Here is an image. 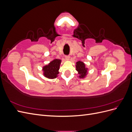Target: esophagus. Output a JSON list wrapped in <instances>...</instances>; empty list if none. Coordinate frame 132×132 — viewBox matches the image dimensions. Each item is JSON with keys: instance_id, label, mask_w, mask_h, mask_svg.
<instances>
[{"instance_id": "esophagus-1", "label": "esophagus", "mask_w": 132, "mask_h": 132, "mask_svg": "<svg viewBox=\"0 0 132 132\" xmlns=\"http://www.w3.org/2000/svg\"><path fill=\"white\" fill-rule=\"evenodd\" d=\"M65 59H67V60H69V58H70L69 55H65Z\"/></svg>"}]
</instances>
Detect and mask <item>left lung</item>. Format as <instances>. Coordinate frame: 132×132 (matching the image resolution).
Returning a JSON list of instances; mask_svg holds the SVG:
<instances>
[{
  "label": "left lung",
  "mask_w": 132,
  "mask_h": 132,
  "mask_svg": "<svg viewBox=\"0 0 132 132\" xmlns=\"http://www.w3.org/2000/svg\"><path fill=\"white\" fill-rule=\"evenodd\" d=\"M76 64V70L80 74V78H84L86 77L87 72V68H85V64L81 61H78Z\"/></svg>",
  "instance_id": "left-lung-1"
}]
</instances>
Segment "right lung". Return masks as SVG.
Masks as SVG:
<instances>
[{"instance_id":"right-lung-1","label":"right lung","mask_w":132,"mask_h":132,"mask_svg":"<svg viewBox=\"0 0 132 132\" xmlns=\"http://www.w3.org/2000/svg\"><path fill=\"white\" fill-rule=\"evenodd\" d=\"M61 60L55 59L51 62L48 64L43 67V75L49 79H54L57 77Z\"/></svg>"}]
</instances>
